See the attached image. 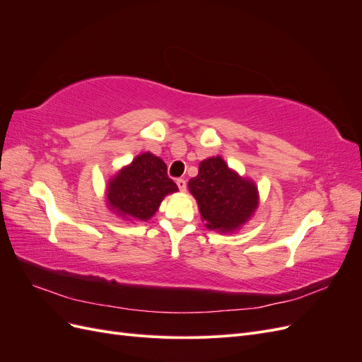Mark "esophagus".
<instances>
[{
    "label": "esophagus",
    "mask_w": 362,
    "mask_h": 362,
    "mask_svg": "<svg viewBox=\"0 0 362 362\" xmlns=\"http://www.w3.org/2000/svg\"><path fill=\"white\" fill-rule=\"evenodd\" d=\"M177 185L181 192H185V189H187V182H185V180H182V178L177 180Z\"/></svg>",
    "instance_id": "1"
}]
</instances>
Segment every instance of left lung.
<instances>
[{"label":"left lung","mask_w":362,"mask_h":362,"mask_svg":"<svg viewBox=\"0 0 362 362\" xmlns=\"http://www.w3.org/2000/svg\"><path fill=\"white\" fill-rule=\"evenodd\" d=\"M208 229L233 233L245 225L258 206L255 182L228 168L222 157L201 161L199 173L189 181Z\"/></svg>","instance_id":"left-lung-1"}]
</instances>
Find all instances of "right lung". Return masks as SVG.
<instances>
[{"mask_svg": "<svg viewBox=\"0 0 362 362\" xmlns=\"http://www.w3.org/2000/svg\"><path fill=\"white\" fill-rule=\"evenodd\" d=\"M173 192H178V185L168 177L166 163L145 152L108 181L107 204L128 221H149L164 196Z\"/></svg>", "mask_w": 362, "mask_h": 362, "instance_id": "1", "label": "right lung"}]
</instances>
